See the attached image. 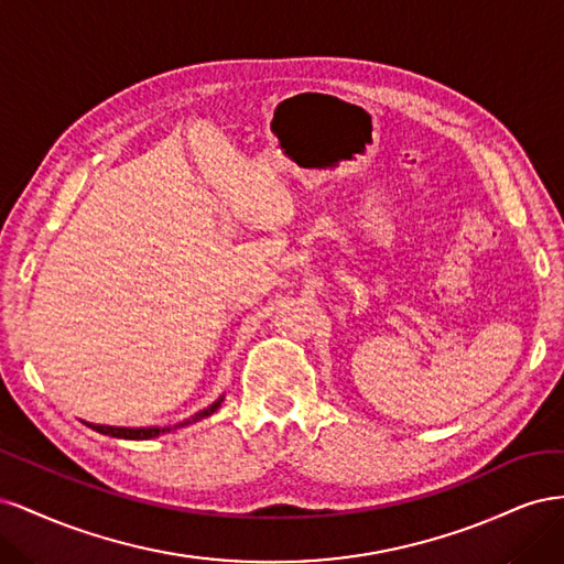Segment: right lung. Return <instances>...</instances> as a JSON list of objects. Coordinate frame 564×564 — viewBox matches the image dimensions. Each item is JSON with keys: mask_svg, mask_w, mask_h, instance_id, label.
Segmentation results:
<instances>
[{"mask_svg": "<svg viewBox=\"0 0 564 564\" xmlns=\"http://www.w3.org/2000/svg\"><path fill=\"white\" fill-rule=\"evenodd\" d=\"M220 402H224V398H218L212 406H207V409H202V412H197L195 416H191L187 421H183V423H176L174 429H181V425H187V423H195V421H199V419H204V416H212L216 409L220 406ZM89 429H94V431H98V433H104V435H112V437H122V440H150V437H158V435H162V433H169V431H174V429H169V425H164V429H158V425H148V429H122V425H96V423H89Z\"/></svg>", "mask_w": 564, "mask_h": 564, "instance_id": "obj_1", "label": "right lung"}]
</instances>
